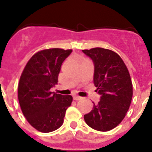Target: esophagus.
Masks as SVG:
<instances>
[{
	"instance_id": "obj_1",
	"label": "esophagus",
	"mask_w": 152,
	"mask_h": 152,
	"mask_svg": "<svg viewBox=\"0 0 152 152\" xmlns=\"http://www.w3.org/2000/svg\"><path fill=\"white\" fill-rule=\"evenodd\" d=\"M82 98V97L79 96V95H74L73 96V99L75 100V101H79V100H80Z\"/></svg>"
}]
</instances>
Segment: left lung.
<instances>
[{
    "label": "left lung",
    "instance_id": "8db88e82",
    "mask_svg": "<svg viewBox=\"0 0 152 152\" xmlns=\"http://www.w3.org/2000/svg\"><path fill=\"white\" fill-rule=\"evenodd\" d=\"M94 64L93 81L101 95L98 104L85 114L87 125L106 132L115 128L125 117L132 97V85L129 71L121 57L108 49L95 48L83 50Z\"/></svg>",
    "mask_w": 152,
    "mask_h": 152
}]
</instances>
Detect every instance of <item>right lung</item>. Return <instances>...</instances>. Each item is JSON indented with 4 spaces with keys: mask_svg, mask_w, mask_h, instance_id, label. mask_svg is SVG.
Returning <instances> with one entry per match:
<instances>
[{
    "mask_svg": "<svg viewBox=\"0 0 152 152\" xmlns=\"http://www.w3.org/2000/svg\"><path fill=\"white\" fill-rule=\"evenodd\" d=\"M72 50L51 48L34 54L24 68L18 86L20 107L37 130L50 132L62 126L73 97L50 92L58 82L61 65Z\"/></svg>",
    "mask_w": 152,
    "mask_h": 152,
    "instance_id": "1",
    "label": "right lung"
}]
</instances>
